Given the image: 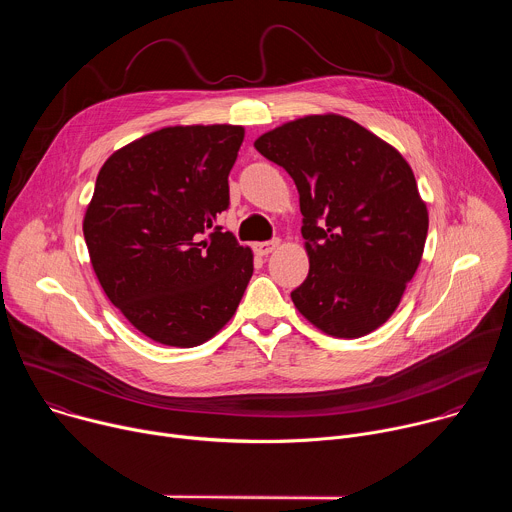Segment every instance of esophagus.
Masks as SVG:
<instances>
[{"label": "esophagus", "mask_w": 512, "mask_h": 512, "mask_svg": "<svg viewBox=\"0 0 512 512\" xmlns=\"http://www.w3.org/2000/svg\"><path fill=\"white\" fill-rule=\"evenodd\" d=\"M277 247H279V239H273V241H263V243H255V245H253L255 253H257V255H261V257H265V255L273 253Z\"/></svg>", "instance_id": "obj_1"}]
</instances>
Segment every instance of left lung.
Returning <instances> with one entry per match:
<instances>
[{"instance_id":"1","label":"left lung","mask_w":512,"mask_h":512,"mask_svg":"<svg viewBox=\"0 0 512 512\" xmlns=\"http://www.w3.org/2000/svg\"><path fill=\"white\" fill-rule=\"evenodd\" d=\"M294 178L310 259L291 291L296 310L334 338L381 328L413 279L429 227L407 160L391 143L336 115H306L255 139Z\"/></svg>"}]
</instances>
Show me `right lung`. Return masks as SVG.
<instances>
[{
  "mask_svg": "<svg viewBox=\"0 0 512 512\" xmlns=\"http://www.w3.org/2000/svg\"><path fill=\"white\" fill-rule=\"evenodd\" d=\"M245 127L172 125L113 152L83 233L109 302L154 342L192 348L235 316L253 251L212 227L229 208Z\"/></svg>",
  "mask_w": 512,
  "mask_h": 512,
  "instance_id": "obj_1",
  "label": "right lung"
}]
</instances>
